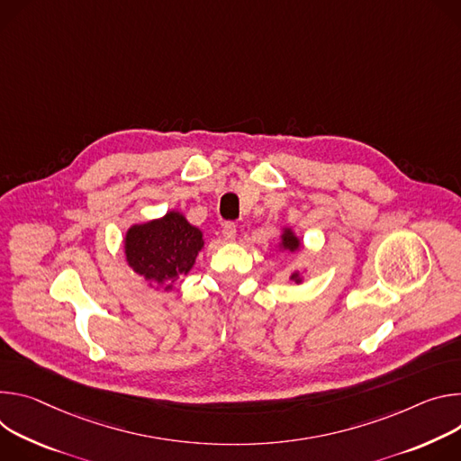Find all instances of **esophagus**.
Masks as SVG:
<instances>
[{
	"instance_id": "esophagus-1",
	"label": "esophagus",
	"mask_w": 461,
	"mask_h": 461,
	"mask_svg": "<svg viewBox=\"0 0 461 461\" xmlns=\"http://www.w3.org/2000/svg\"><path fill=\"white\" fill-rule=\"evenodd\" d=\"M223 238H225V241H234L236 240V225L234 223H225L223 225Z\"/></svg>"
}]
</instances>
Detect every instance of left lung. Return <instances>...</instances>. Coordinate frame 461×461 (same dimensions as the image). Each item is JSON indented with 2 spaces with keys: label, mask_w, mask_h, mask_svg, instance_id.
Wrapping results in <instances>:
<instances>
[{
  "label": "left lung",
  "mask_w": 461,
  "mask_h": 461,
  "mask_svg": "<svg viewBox=\"0 0 461 461\" xmlns=\"http://www.w3.org/2000/svg\"><path fill=\"white\" fill-rule=\"evenodd\" d=\"M300 247H302V241L294 236V232H293L291 229H284V232H282V241H280V249H282V250L294 252V250H298ZM291 280H293L294 284H300V282H302V276H300L298 273H293V275H291Z\"/></svg>",
  "instance_id": "1"
}]
</instances>
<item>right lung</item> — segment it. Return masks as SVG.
<instances>
[{
  "instance_id": "obj_1",
  "label": "right lung",
  "mask_w": 461,
  "mask_h": 461,
  "mask_svg": "<svg viewBox=\"0 0 461 461\" xmlns=\"http://www.w3.org/2000/svg\"><path fill=\"white\" fill-rule=\"evenodd\" d=\"M203 245V232L176 211L131 225L124 238L128 266L149 285H165V291L179 275L190 273Z\"/></svg>"
}]
</instances>
